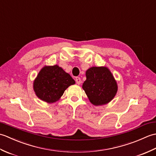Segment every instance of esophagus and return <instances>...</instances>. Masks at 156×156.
Wrapping results in <instances>:
<instances>
[{
    "instance_id": "obj_1",
    "label": "esophagus",
    "mask_w": 156,
    "mask_h": 156,
    "mask_svg": "<svg viewBox=\"0 0 156 156\" xmlns=\"http://www.w3.org/2000/svg\"><path fill=\"white\" fill-rule=\"evenodd\" d=\"M75 80H76V84H80L81 83V79H80V78L76 77V79H75Z\"/></svg>"
}]
</instances>
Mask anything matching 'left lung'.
Here are the masks:
<instances>
[{"instance_id":"obj_1","label":"left lung","mask_w":156,"mask_h":156,"mask_svg":"<svg viewBox=\"0 0 156 156\" xmlns=\"http://www.w3.org/2000/svg\"><path fill=\"white\" fill-rule=\"evenodd\" d=\"M87 80L82 88L89 101L95 106L111 101L117 92V82L107 67H92L86 72Z\"/></svg>"}]
</instances>
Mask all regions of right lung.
Masks as SVG:
<instances>
[{"label": "right lung", "mask_w": 156, "mask_h": 156, "mask_svg": "<svg viewBox=\"0 0 156 156\" xmlns=\"http://www.w3.org/2000/svg\"><path fill=\"white\" fill-rule=\"evenodd\" d=\"M74 84L71 76L58 65L44 66L35 79L34 90L39 98L52 103L60 98L66 88Z\"/></svg>", "instance_id": "obj_1"}]
</instances>
